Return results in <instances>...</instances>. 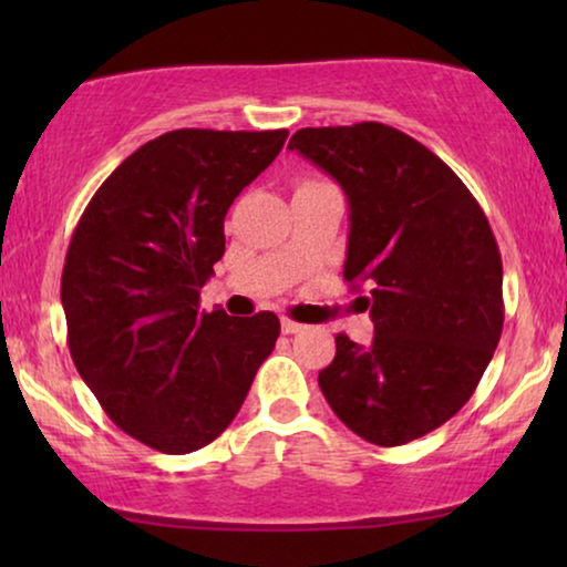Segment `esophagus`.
<instances>
[{
	"mask_svg": "<svg viewBox=\"0 0 567 567\" xmlns=\"http://www.w3.org/2000/svg\"><path fill=\"white\" fill-rule=\"evenodd\" d=\"M301 330H305V324L293 322V320H289V317H284L281 320V332H286V336H293V332H301Z\"/></svg>",
	"mask_w": 567,
	"mask_h": 567,
	"instance_id": "34e87169",
	"label": "esophagus"
}]
</instances>
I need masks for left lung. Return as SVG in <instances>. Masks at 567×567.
<instances>
[{
    "mask_svg": "<svg viewBox=\"0 0 567 567\" xmlns=\"http://www.w3.org/2000/svg\"><path fill=\"white\" fill-rule=\"evenodd\" d=\"M289 150L336 177L351 208L343 278L374 322L369 348L336 336L317 382L340 421L377 446L421 439L462 410L503 330V262L454 169L377 121L301 128Z\"/></svg>",
    "mask_w": 567,
    "mask_h": 567,
    "instance_id": "1",
    "label": "left lung"
}]
</instances>
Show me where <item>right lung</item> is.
Wrapping results in <instances>:
<instances>
[{"mask_svg":"<svg viewBox=\"0 0 567 567\" xmlns=\"http://www.w3.org/2000/svg\"><path fill=\"white\" fill-rule=\"evenodd\" d=\"M289 131H167L121 162L76 224L61 274L69 353L107 417L190 454L243 408L281 322L200 312L231 200Z\"/></svg>","mask_w":567,"mask_h":567,"instance_id":"right-lung-1","label":"right lung"}]
</instances>
